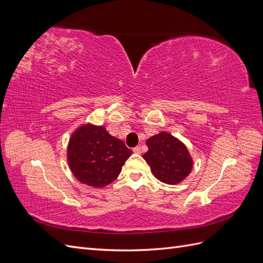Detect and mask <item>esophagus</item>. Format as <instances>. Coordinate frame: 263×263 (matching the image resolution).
<instances>
[{"label":"esophagus","instance_id":"esophagus-1","mask_svg":"<svg viewBox=\"0 0 263 263\" xmlns=\"http://www.w3.org/2000/svg\"><path fill=\"white\" fill-rule=\"evenodd\" d=\"M133 151H134L135 154H140V153H141V147H140V146L135 147V148L133 149Z\"/></svg>","mask_w":263,"mask_h":263}]
</instances>
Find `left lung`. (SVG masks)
Here are the masks:
<instances>
[{"instance_id":"left-lung-1","label":"left lung","mask_w":263,"mask_h":263,"mask_svg":"<svg viewBox=\"0 0 263 263\" xmlns=\"http://www.w3.org/2000/svg\"><path fill=\"white\" fill-rule=\"evenodd\" d=\"M148 151L142 156L154 176L166 184H178L192 170L193 161L186 147L172 135L162 132L147 140Z\"/></svg>"}]
</instances>
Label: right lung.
Wrapping results in <instances>:
<instances>
[{"mask_svg":"<svg viewBox=\"0 0 263 263\" xmlns=\"http://www.w3.org/2000/svg\"><path fill=\"white\" fill-rule=\"evenodd\" d=\"M130 149L106 132L103 126L84 125L71 137L68 162L74 177L86 185L103 187L121 173Z\"/></svg>","mask_w":263,"mask_h":263,"instance_id":"1","label":"right lung"}]
</instances>
